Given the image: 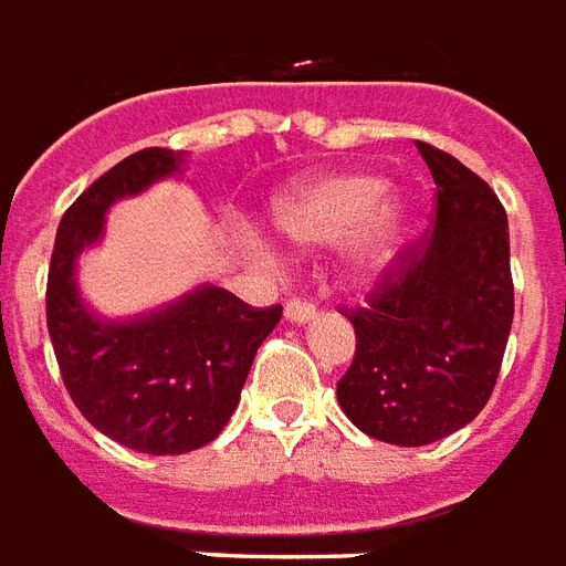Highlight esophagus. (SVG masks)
<instances>
[{
	"label": "esophagus",
	"mask_w": 566,
	"mask_h": 566,
	"mask_svg": "<svg viewBox=\"0 0 566 566\" xmlns=\"http://www.w3.org/2000/svg\"><path fill=\"white\" fill-rule=\"evenodd\" d=\"M313 316H316V307H313L311 301H304V298H289L286 301V319H289V323H311Z\"/></svg>",
	"instance_id": "1"
}]
</instances>
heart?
Returning a JSON list of instances; mask_svg holds the SVG:
<instances>
[{"label":"heart","instance_id":"heart-1","mask_svg":"<svg viewBox=\"0 0 566 566\" xmlns=\"http://www.w3.org/2000/svg\"><path fill=\"white\" fill-rule=\"evenodd\" d=\"M274 229L298 247L353 238V268L377 277L395 262L403 241V210L386 198V180L370 171L313 177L274 205Z\"/></svg>","mask_w":566,"mask_h":566}]
</instances>
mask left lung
I'll list each match as a JSON object with an SVG mask.
<instances>
[{
	"mask_svg": "<svg viewBox=\"0 0 566 566\" xmlns=\"http://www.w3.org/2000/svg\"><path fill=\"white\" fill-rule=\"evenodd\" d=\"M437 184L434 229L403 247L361 307H344L356 358L337 382L374 440L424 447L489 403L513 328L506 210L455 156L416 142Z\"/></svg>",
	"mask_w": 566,
	"mask_h": 566,
	"instance_id": "8db88e82",
	"label": "left lung"
}]
</instances>
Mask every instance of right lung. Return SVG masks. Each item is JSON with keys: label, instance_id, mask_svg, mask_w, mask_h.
Segmentation results:
<instances>
[{"label": "right lung", "instance_id": "1", "mask_svg": "<svg viewBox=\"0 0 566 566\" xmlns=\"http://www.w3.org/2000/svg\"><path fill=\"white\" fill-rule=\"evenodd\" d=\"M184 153L147 147L86 187L63 213L48 271V332L74 407L102 434L147 455H184L220 434L241 401L255 349L283 307H250L220 286H198L126 323L98 319L74 280L114 201L177 175Z\"/></svg>", "mask_w": 566, "mask_h": 566}]
</instances>
